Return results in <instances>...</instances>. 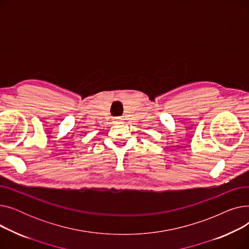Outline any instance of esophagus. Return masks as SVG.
Masks as SVG:
<instances>
[{
	"mask_svg": "<svg viewBox=\"0 0 249 249\" xmlns=\"http://www.w3.org/2000/svg\"><path fill=\"white\" fill-rule=\"evenodd\" d=\"M121 120H122L121 118H116V119L114 120V123L115 124H119V123H121Z\"/></svg>",
	"mask_w": 249,
	"mask_h": 249,
	"instance_id": "esophagus-1",
	"label": "esophagus"
}]
</instances>
